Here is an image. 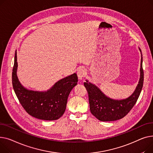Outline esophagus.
Here are the masks:
<instances>
[{"label":"esophagus","instance_id":"obj_1","mask_svg":"<svg viewBox=\"0 0 153 153\" xmlns=\"http://www.w3.org/2000/svg\"><path fill=\"white\" fill-rule=\"evenodd\" d=\"M86 75V71L85 68H79L77 72V75H78V78L79 79H82L85 75Z\"/></svg>","mask_w":153,"mask_h":153}]
</instances>
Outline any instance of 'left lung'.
Segmentation results:
<instances>
[{
	"label": "left lung",
	"mask_w": 153,
	"mask_h": 153,
	"mask_svg": "<svg viewBox=\"0 0 153 153\" xmlns=\"http://www.w3.org/2000/svg\"><path fill=\"white\" fill-rule=\"evenodd\" d=\"M141 52L140 77L135 90L128 97L123 100H114L107 96L96 85L86 80L84 85L89 96V109L91 114L98 120L103 122L115 121L122 119L136 104L141 91L144 80L143 70V56Z\"/></svg>",
	"instance_id": "1"
}]
</instances>
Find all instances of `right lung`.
I'll list each match as a JSON object with an SVG mask.
<instances>
[{"mask_svg": "<svg viewBox=\"0 0 153 153\" xmlns=\"http://www.w3.org/2000/svg\"><path fill=\"white\" fill-rule=\"evenodd\" d=\"M16 51L12 71V85L16 97L26 112L44 120L59 119L65 112L70 91L76 85L78 77L74 74L58 81L45 91H34L24 87L18 78Z\"/></svg>", "mask_w": 153, "mask_h": 153, "instance_id": "add662e5", "label": "right lung"}]
</instances>
